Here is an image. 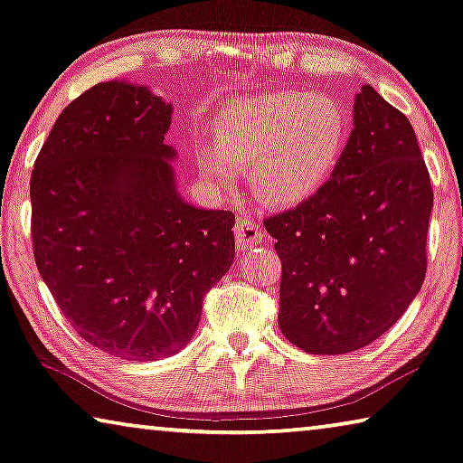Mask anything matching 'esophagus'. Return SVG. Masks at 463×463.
Here are the masks:
<instances>
[{
  "mask_svg": "<svg viewBox=\"0 0 463 463\" xmlns=\"http://www.w3.org/2000/svg\"><path fill=\"white\" fill-rule=\"evenodd\" d=\"M234 237H237V247L241 251H247V249L258 245L266 234H263V229L255 220L239 216L237 224H234Z\"/></svg>",
  "mask_w": 463,
  "mask_h": 463,
  "instance_id": "esophagus-1",
  "label": "esophagus"
}]
</instances>
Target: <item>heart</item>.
<instances>
[{
    "label": "heart",
    "instance_id": "1",
    "mask_svg": "<svg viewBox=\"0 0 463 463\" xmlns=\"http://www.w3.org/2000/svg\"><path fill=\"white\" fill-rule=\"evenodd\" d=\"M212 150L197 152L205 185L229 189L232 168H247L263 205L297 208L334 179L350 137L348 113L321 92L278 90L231 100L212 119Z\"/></svg>",
    "mask_w": 463,
    "mask_h": 463
}]
</instances>
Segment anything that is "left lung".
I'll return each mask as SVG.
<instances>
[{
	"mask_svg": "<svg viewBox=\"0 0 463 463\" xmlns=\"http://www.w3.org/2000/svg\"><path fill=\"white\" fill-rule=\"evenodd\" d=\"M352 126L324 192L266 220L282 261L278 324L311 354L377 340L427 274L432 189L412 123L364 84Z\"/></svg>",
	"mask_w": 463,
	"mask_h": 463,
	"instance_id": "obj_1",
	"label": "left lung"
}]
</instances>
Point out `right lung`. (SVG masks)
Listing matches in <instances>:
<instances>
[{"label": "right lung", "mask_w": 463, "mask_h": 463, "mask_svg": "<svg viewBox=\"0 0 463 463\" xmlns=\"http://www.w3.org/2000/svg\"><path fill=\"white\" fill-rule=\"evenodd\" d=\"M171 117L144 84L92 86L57 117L31 177L41 278L88 344L126 361L185 348L234 260L232 212L179 194Z\"/></svg>", "instance_id": "1"}]
</instances>
